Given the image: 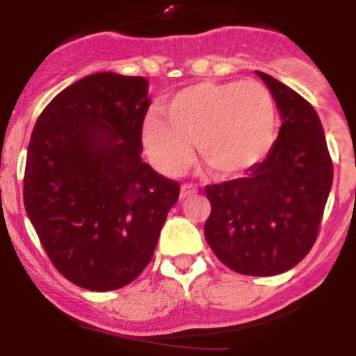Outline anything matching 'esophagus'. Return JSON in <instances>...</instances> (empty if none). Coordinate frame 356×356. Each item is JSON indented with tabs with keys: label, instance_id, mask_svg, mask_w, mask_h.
Segmentation results:
<instances>
[{
	"label": "esophagus",
	"instance_id": "esophagus-1",
	"mask_svg": "<svg viewBox=\"0 0 356 356\" xmlns=\"http://www.w3.org/2000/svg\"><path fill=\"white\" fill-rule=\"evenodd\" d=\"M196 193H198V188H196V186L188 184V182H186V184H182V186H181V198H182V200L188 198V196L196 195Z\"/></svg>",
	"mask_w": 356,
	"mask_h": 356
}]
</instances>
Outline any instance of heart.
<instances>
[{
	"label": "heart",
	"mask_w": 356,
	"mask_h": 356,
	"mask_svg": "<svg viewBox=\"0 0 356 356\" xmlns=\"http://www.w3.org/2000/svg\"><path fill=\"white\" fill-rule=\"evenodd\" d=\"M161 111L165 120L146 117L143 145L167 175L188 167L191 141L201 163L218 179L253 170L274 145L277 110L268 89L257 81L200 82L172 96Z\"/></svg>",
	"instance_id": "1"
}]
</instances>
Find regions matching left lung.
Returning a JSON list of instances; mask_svg holds the SVG:
<instances>
[{
	"label": "left lung",
	"instance_id": "8db88e82",
	"mask_svg": "<svg viewBox=\"0 0 356 356\" xmlns=\"http://www.w3.org/2000/svg\"><path fill=\"white\" fill-rule=\"evenodd\" d=\"M281 113L277 141L246 177L204 188L211 211L204 239L243 275H277L315 245L332 186V160L314 106L272 75L257 72Z\"/></svg>",
	"mask_w": 356,
	"mask_h": 356
}]
</instances>
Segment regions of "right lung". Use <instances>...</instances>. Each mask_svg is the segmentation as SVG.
Masks as SVG:
<instances>
[{"mask_svg":"<svg viewBox=\"0 0 356 356\" xmlns=\"http://www.w3.org/2000/svg\"><path fill=\"white\" fill-rule=\"evenodd\" d=\"M145 77L99 72L39 115L27 149L25 211L56 270L89 291L127 286L152 261L179 182L143 161Z\"/></svg>","mask_w":356,"mask_h":356,"instance_id":"right-lung-1","label":"right lung"}]
</instances>
